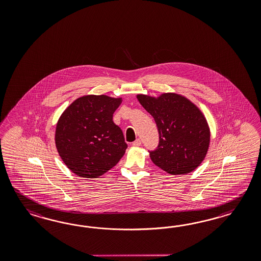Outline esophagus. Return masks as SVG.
Returning a JSON list of instances; mask_svg holds the SVG:
<instances>
[{
    "label": "esophagus",
    "instance_id": "34e87169",
    "mask_svg": "<svg viewBox=\"0 0 261 261\" xmlns=\"http://www.w3.org/2000/svg\"><path fill=\"white\" fill-rule=\"evenodd\" d=\"M132 144H133V146H140L142 144V141H141V139H137Z\"/></svg>",
    "mask_w": 261,
    "mask_h": 261
}]
</instances>
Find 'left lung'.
I'll use <instances>...</instances> for the list:
<instances>
[{"label":"left lung","mask_w":261,"mask_h":261,"mask_svg":"<svg viewBox=\"0 0 261 261\" xmlns=\"http://www.w3.org/2000/svg\"><path fill=\"white\" fill-rule=\"evenodd\" d=\"M137 98L158 128V146L149 152L152 162L172 175L197 168L205 159L211 139L206 119L197 106L173 93L157 98L138 95Z\"/></svg>","instance_id":"1"}]
</instances>
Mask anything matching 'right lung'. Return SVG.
Returning a JSON list of instances; mask_svg holds the SVG:
<instances>
[{
    "mask_svg": "<svg viewBox=\"0 0 261 261\" xmlns=\"http://www.w3.org/2000/svg\"><path fill=\"white\" fill-rule=\"evenodd\" d=\"M121 98L89 95L75 99L56 124V145L71 172L97 178L110 170L124 155L123 133L113 121Z\"/></svg>",
    "mask_w": 261,
    "mask_h": 261,
    "instance_id": "1",
    "label": "right lung"
}]
</instances>
